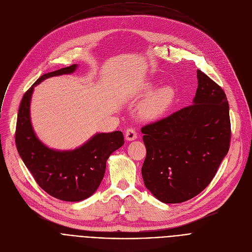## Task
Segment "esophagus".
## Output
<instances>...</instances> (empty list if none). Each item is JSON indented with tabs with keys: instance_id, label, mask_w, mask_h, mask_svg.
Instances as JSON below:
<instances>
[{
	"instance_id": "esophagus-1",
	"label": "esophagus",
	"mask_w": 252,
	"mask_h": 252,
	"mask_svg": "<svg viewBox=\"0 0 252 252\" xmlns=\"http://www.w3.org/2000/svg\"><path fill=\"white\" fill-rule=\"evenodd\" d=\"M125 136H126V139L127 141L134 140V139L137 137L136 132H135V130H134L133 128H127V129L126 130V132H125Z\"/></svg>"
}]
</instances>
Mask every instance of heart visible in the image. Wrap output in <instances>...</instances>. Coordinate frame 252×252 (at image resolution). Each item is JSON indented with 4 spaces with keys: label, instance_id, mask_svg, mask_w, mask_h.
<instances>
[{
    "label": "heart",
    "instance_id": "b5f03b06",
    "mask_svg": "<svg viewBox=\"0 0 252 252\" xmlns=\"http://www.w3.org/2000/svg\"><path fill=\"white\" fill-rule=\"evenodd\" d=\"M174 99V93L170 88H159L153 91L139 105V116L146 121H157L162 118Z\"/></svg>",
    "mask_w": 252,
    "mask_h": 252
}]
</instances>
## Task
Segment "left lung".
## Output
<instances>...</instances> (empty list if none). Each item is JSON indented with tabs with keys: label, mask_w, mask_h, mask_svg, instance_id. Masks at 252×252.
Instances as JSON below:
<instances>
[{
	"label": "left lung",
	"mask_w": 252,
	"mask_h": 252,
	"mask_svg": "<svg viewBox=\"0 0 252 252\" xmlns=\"http://www.w3.org/2000/svg\"><path fill=\"white\" fill-rule=\"evenodd\" d=\"M197 83L191 105L141 128L147 148L143 183L164 203L184 202L200 193L229 150L226 95L200 69Z\"/></svg>",
	"instance_id": "1"
}]
</instances>
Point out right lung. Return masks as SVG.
<instances>
[{"instance_id":"add662e5","label":"right lung","mask_w":252,"mask_h":252,"mask_svg":"<svg viewBox=\"0 0 252 252\" xmlns=\"http://www.w3.org/2000/svg\"><path fill=\"white\" fill-rule=\"evenodd\" d=\"M73 64L43 75L24 94L18 113L16 146L18 153L37 184L50 195L64 201H81L99 187L110 156L124 143V134L95 133L75 150L58 151L47 147L33 131L31 122V99L33 89L46 79L73 74Z\"/></svg>"}]
</instances>
